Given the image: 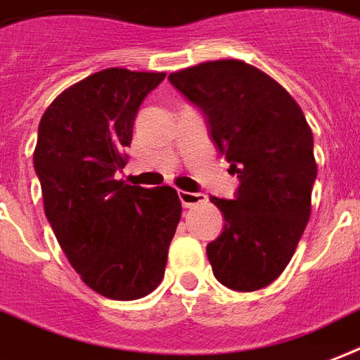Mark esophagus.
I'll return each mask as SVG.
<instances>
[{"mask_svg": "<svg viewBox=\"0 0 360 360\" xmlns=\"http://www.w3.org/2000/svg\"><path fill=\"white\" fill-rule=\"evenodd\" d=\"M179 200L183 207H194V205L204 204L207 196L202 194V192H186V191H179Z\"/></svg>", "mask_w": 360, "mask_h": 360, "instance_id": "34e87169", "label": "esophagus"}]
</instances>
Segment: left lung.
I'll return each instance as SVG.
<instances>
[{
  "mask_svg": "<svg viewBox=\"0 0 360 360\" xmlns=\"http://www.w3.org/2000/svg\"><path fill=\"white\" fill-rule=\"evenodd\" d=\"M168 79L204 113L240 179L234 200L211 196L224 215V230L207 245L213 276L241 292L262 289L287 268L309 221L311 128L279 82L241 60L204 62Z\"/></svg>",
  "mask_w": 360,
  "mask_h": 360,
  "instance_id": "left-lung-1",
  "label": "left lung"
}]
</instances>
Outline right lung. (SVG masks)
Returning a JSON list of instances; mask_svg holds the SVG:
<instances>
[{"label": "right lung", "instance_id": "add662e5", "mask_svg": "<svg viewBox=\"0 0 360 360\" xmlns=\"http://www.w3.org/2000/svg\"><path fill=\"white\" fill-rule=\"evenodd\" d=\"M164 77L98 71L65 89L39 122L34 168L46 219L82 281L111 300H137L160 285L181 219L172 186L115 179L137 109Z\"/></svg>", "mask_w": 360, "mask_h": 360}]
</instances>
